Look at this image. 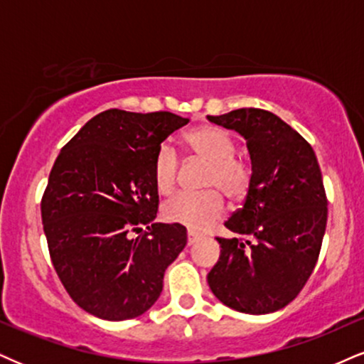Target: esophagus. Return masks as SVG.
<instances>
[{"label":"esophagus","mask_w":364,"mask_h":364,"mask_svg":"<svg viewBox=\"0 0 364 364\" xmlns=\"http://www.w3.org/2000/svg\"><path fill=\"white\" fill-rule=\"evenodd\" d=\"M200 239H201L200 234H196L193 230H188V246H193V244L198 242Z\"/></svg>","instance_id":"34e87169"}]
</instances>
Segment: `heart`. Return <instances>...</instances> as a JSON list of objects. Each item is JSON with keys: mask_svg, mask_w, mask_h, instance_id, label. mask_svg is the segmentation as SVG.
Masks as SVG:
<instances>
[{"mask_svg": "<svg viewBox=\"0 0 364 364\" xmlns=\"http://www.w3.org/2000/svg\"><path fill=\"white\" fill-rule=\"evenodd\" d=\"M185 146L196 159L208 163L200 193H179L166 201L161 215L169 224L185 225L191 230H205L225 212L224 196L242 200L252 183V169L246 161L235 157V142L220 127L203 125L185 135ZM178 156L173 147L163 144L152 161V179L161 195L173 193L178 181Z\"/></svg>", "mask_w": 364, "mask_h": 364, "instance_id": "b5f03b06", "label": "heart"}]
</instances>
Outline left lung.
Returning <instances> with one entry per match:
<instances>
[{"label":"left lung","instance_id":"left-lung-1","mask_svg":"<svg viewBox=\"0 0 364 364\" xmlns=\"http://www.w3.org/2000/svg\"><path fill=\"white\" fill-rule=\"evenodd\" d=\"M246 139L252 183L217 237L208 287L222 304L262 315L287 307L312 274L327 224L322 173L310 144L274 113L240 108L207 117Z\"/></svg>","mask_w":364,"mask_h":364}]
</instances>
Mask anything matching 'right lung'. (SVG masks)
I'll use <instances>...</instances> for the list:
<instances>
[{
  "label": "right lung",
  "mask_w": 364,
  "mask_h": 364,
  "mask_svg": "<svg viewBox=\"0 0 364 364\" xmlns=\"http://www.w3.org/2000/svg\"><path fill=\"white\" fill-rule=\"evenodd\" d=\"M188 122L169 112H102L52 166L41 203L50 259L69 296L95 317L118 322L147 312L186 246L185 227L154 224L152 161ZM130 231L141 235L132 240Z\"/></svg>",
  "instance_id": "1"
}]
</instances>
